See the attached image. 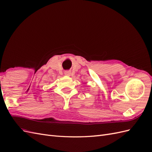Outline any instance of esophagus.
<instances>
[{"mask_svg": "<svg viewBox=\"0 0 152 152\" xmlns=\"http://www.w3.org/2000/svg\"><path fill=\"white\" fill-rule=\"evenodd\" d=\"M64 74H65V75L69 76L71 75V71H69V70H67V71H65Z\"/></svg>", "mask_w": 152, "mask_h": 152, "instance_id": "1", "label": "esophagus"}]
</instances>
